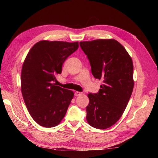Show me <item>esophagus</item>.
I'll use <instances>...</instances> for the list:
<instances>
[{
    "label": "esophagus",
    "instance_id": "1",
    "mask_svg": "<svg viewBox=\"0 0 158 158\" xmlns=\"http://www.w3.org/2000/svg\"><path fill=\"white\" fill-rule=\"evenodd\" d=\"M82 94V92H75V96H81Z\"/></svg>",
    "mask_w": 158,
    "mask_h": 158
}]
</instances>
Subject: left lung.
<instances>
[{
    "label": "left lung",
    "instance_id": "8db88e82",
    "mask_svg": "<svg viewBox=\"0 0 158 158\" xmlns=\"http://www.w3.org/2000/svg\"><path fill=\"white\" fill-rule=\"evenodd\" d=\"M79 45L88 56L93 76L103 83L98 93L88 94L86 119L95 128L106 129L120 119L132 95V60L115 39L81 41Z\"/></svg>",
    "mask_w": 158,
    "mask_h": 158
}]
</instances>
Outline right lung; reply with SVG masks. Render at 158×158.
<instances>
[{"label":"right lung","mask_w":158,"mask_h":158,"mask_svg":"<svg viewBox=\"0 0 158 158\" xmlns=\"http://www.w3.org/2000/svg\"><path fill=\"white\" fill-rule=\"evenodd\" d=\"M79 43L41 41L32 47L23 62L21 89L32 119L45 127L56 126L64 117L74 93L56 85V76Z\"/></svg>","instance_id":"1"}]
</instances>
